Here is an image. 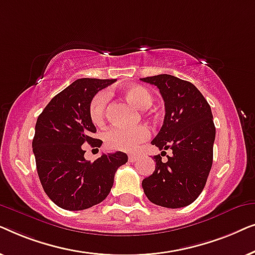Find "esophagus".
Listing matches in <instances>:
<instances>
[{"label": "esophagus", "mask_w": 255, "mask_h": 255, "mask_svg": "<svg viewBox=\"0 0 255 255\" xmlns=\"http://www.w3.org/2000/svg\"><path fill=\"white\" fill-rule=\"evenodd\" d=\"M137 159H138V155L128 154V161H130V162H134Z\"/></svg>", "instance_id": "obj_1"}]
</instances>
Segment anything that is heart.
<instances>
[{
    "mask_svg": "<svg viewBox=\"0 0 255 255\" xmlns=\"http://www.w3.org/2000/svg\"><path fill=\"white\" fill-rule=\"evenodd\" d=\"M122 95L137 109H148L153 103V95L149 90L140 85H130L122 90ZM109 106V94L97 93L89 104V117L95 125L103 124ZM148 128L140 125L134 128H111L104 133V142L110 149L116 151H133L135 147L148 138Z\"/></svg>",
    "mask_w": 255,
    "mask_h": 255,
    "instance_id": "b5f03b06",
    "label": "heart"
}]
</instances>
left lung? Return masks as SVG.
I'll list each match as a JSON object with an SVG mask.
<instances>
[{"mask_svg":"<svg viewBox=\"0 0 255 255\" xmlns=\"http://www.w3.org/2000/svg\"><path fill=\"white\" fill-rule=\"evenodd\" d=\"M140 80L156 86L165 102V120L152 145L173 151L166 162L154 155L155 169L142 180V189L160 207H187L200 196L212 166L216 128L211 108L193 83L176 76Z\"/></svg>","mask_w":255,"mask_h":255,"instance_id":"8db88e82","label":"left lung"}]
</instances>
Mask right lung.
<instances>
[{"instance_id":"obj_1","label":"right lung","mask_w":255,"mask_h":255,"mask_svg":"<svg viewBox=\"0 0 255 255\" xmlns=\"http://www.w3.org/2000/svg\"><path fill=\"white\" fill-rule=\"evenodd\" d=\"M116 80L78 79L45 107L38 117L32 140L40 183L51 201L65 210H85L109 195L118 167L128 162L123 152L102 154L87 161L81 146L93 138L95 125L89 117V104L100 90Z\"/></svg>"}]
</instances>
